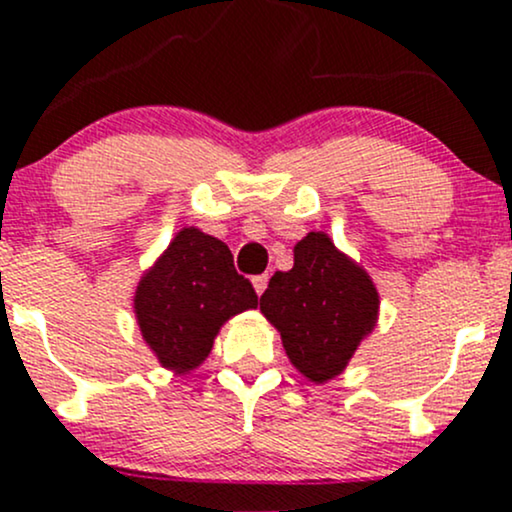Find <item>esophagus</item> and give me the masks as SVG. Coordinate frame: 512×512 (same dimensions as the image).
Wrapping results in <instances>:
<instances>
[{
    "label": "esophagus",
    "instance_id": "obj_1",
    "mask_svg": "<svg viewBox=\"0 0 512 512\" xmlns=\"http://www.w3.org/2000/svg\"><path fill=\"white\" fill-rule=\"evenodd\" d=\"M267 281H269L267 274H260V276H255V279H252V286H255L257 296H262V293L267 291Z\"/></svg>",
    "mask_w": 512,
    "mask_h": 512
}]
</instances>
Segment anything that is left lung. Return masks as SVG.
<instances>
[{
	"label": "left lung",
	"mask_w": 512,
	"mask_h": 512,
	"mask_svg": "<svg viewBox=\"0 0 512 512\" xmlns=\"http://www.w3.org/2000/svg\"><path fill=\"white\" fill-rule=\"evenodd\" d=\"M260 310L281 334L293 368L310 383H327L349 366L378 325L380 293L366 269L332 238L310 231L293 248V267L276 272Z\"/></svg>",
	"instance_id": "obj_1"
}]
</instances>
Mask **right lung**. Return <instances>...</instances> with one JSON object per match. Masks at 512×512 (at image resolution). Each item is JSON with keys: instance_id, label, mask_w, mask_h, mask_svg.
<instances>
[{"instance_id": "obj_1", "label": "right lung", "mask_w": 512, "mask_h": 512, "mask_svg": "<svg viewBox=\"0 0 512 512\" xmlns=\"http://www.w3.org/2000/svg\"><path fill=\"white\" fill-rule=\"evenodd\" d=\"M132 308L156 361L187 375L207 361L216 334L233 315L257 308V293L236 272L223 240L187 226L142 274Z\"/></svg>"}]
</instances>
